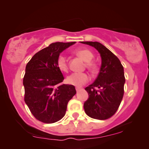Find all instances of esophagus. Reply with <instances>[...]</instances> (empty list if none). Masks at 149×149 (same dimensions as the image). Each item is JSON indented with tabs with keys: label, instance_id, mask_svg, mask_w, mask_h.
Returning a JSON list of instances; mask_svg holds the SVG:
<instances>
[{
	"label": "esophagus",
	"instance_id": "esophagus-1",
	"mask_svg": "<svg viewBox=\"0 0 149 149\" xmlns=\"http://www.w3.org/2000/svg\"><path fill=\"white\" fill-rule=\"evenodd\" d=\"M75 90H76V91H77V92H78V91H80V90H81V88H80L76 87V88H75Z\"/></svg>",
	"mask_w": 149,
	"mask_h": 149
}]
</instances>
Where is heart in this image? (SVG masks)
<instances>
[{
  "label": "heart",
  "mask_w": 149,
  "mask_h": 149,
  "mask_svg": "<svg viewBox=\"0 0 149 149\" xmlns=\"http://www.w3.org/2000/svg\"><path fill=\"white\" fill-rule=\"evenodd\" d=\"M75 53L79 57L86 62V67L91 72H95L96 70V65L95 63L91 62L94 58V54L88 49H78L75 51ZM57 68L62 72H67L68 71V64L65 56L63 55L58 56L56 61ZM89 76L85 73H74L69 75L67 77V82L69 84L75 86L76 87H81L89 81Z\"/></svg>",
  "instance_id": "obj_1"
}]
</instances>
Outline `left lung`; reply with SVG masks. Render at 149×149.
<instances>
[{
  "mask_svg": "<svg viewBox=\"0 0 149 149\" xmlns=\"http://www.w3.org/2000/svg\"><path fill=\"white\" fill-rule=\"evenodd\" d=\"M81 42L95 48L102 60L98 77L85 88L89 96L84 104L85 113L93 119H107L116 113L123 98L125 81L123 67L119 58L100 42Z\"/></svg>",
  "mask_w": 149,
  "mask_h": 149,
  "instance_id": "obj_1",
  "label": "left lung"
}]
</instances>
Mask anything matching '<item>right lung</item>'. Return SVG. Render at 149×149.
<instances>
[{
	"instance_id": "add662e5",
	"label": "right lung",
	"mask_w": 149,
	"mask_h": 149,
	"mask_svg": "<svg viewBox=\"0 0 149 149\" xmlns=\"http://www.w3.org/2000/svg\"><path fill=\"white\" fill-rule=\"evenodd\" d=\"M75 43H52L36 53L26 65L24 100L40 121L53 123L61 119L68 102L76 94L74 86L62 84L64 77L56 66L60 53Z\"/></svg>"
}]
</instances>
